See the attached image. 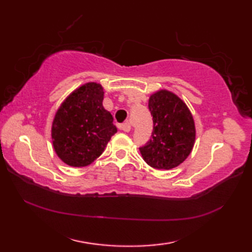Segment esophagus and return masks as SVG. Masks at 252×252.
<instances>
[{
	"label": "esophagus",
	"mask_w": 252,
	"mask_h": 252,
	"mask_svg": "<svg viewBox=\"0 0 252 252\" xmlns=\"http://www.w3.org/2000/svg\"><path fill=\"white\" fill-rule=\"evenodd\" d=\"M120 129L122 130V131H125V132H130L131 131V123L129 122V121H126V122H125L123 123V125H121L120 126Z\"/></svg>",
	"instance_id": "34e87169"
}]
</instances>
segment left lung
Masks as SVG:
<instances>
[{
  "label": "left lung",
  "instance_id": "obj_1",
  "mask_svg": "<svg viewBox=\"0 0 252 252\" xmlns=\"http://www.w3.org/2000/svg\"><path fill=\"white\" fill-rule=\"evenodd\" d=\"M148 108L153 116L152 138L140 147L143 159L152 168L170 170L189 156L196 138L194 118L178 95L159 90L151 95Z\"/></svg>",
  "mask_w": 252,
  "mask_h": 252
}]
</instances>
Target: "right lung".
<instances>
[{"label": "right lung", "instance_id": "right-lung-1", "mask_svg": "<svg viewBox=\"0 0 252 252\" xmlns=\"http://www.w3.org/2000/svg\"><path fill=\"white\" fill-rule=\"evenodd\" d=\"M103 99V87L88 82L69 94L56 111L52 123L53 147L62 161L70 167L92 163L117 132Z\"/></svg>", "mask_w": 252, "mask_h": 252}]
</instances>
